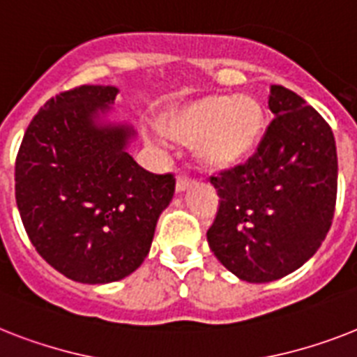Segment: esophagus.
Returning a JSON list of instances; mask_svg holds the SVG:
<instances>
[{"label":"esophagus","mask_w":357,"mask_h":357,"mask_svg":"<svg viewBox=\"0 0 357 357\" xmlns=\"http://www.w3.org/2000/svg\"><path fill=\"white\" fill-rule=\"evenodd\" d=\"M190 185H192V179L187 178V176H178V179H176V190H178V192L187 190Z\"/></svg>","instance_id":"1"}]
</instances>
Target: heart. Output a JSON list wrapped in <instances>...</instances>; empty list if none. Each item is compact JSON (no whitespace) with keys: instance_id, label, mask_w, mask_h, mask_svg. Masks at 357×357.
<instances>
[{"instance_id":"obj_1","label":"heart","mask_w":357,"mask_h":357,"mask_svg":"<svg viewBox=\"0 0 357 357\" xmlns=\"http://www.w3.org/2000/svg\"><path fill=\"white\" fill-rule=\"evenodd\" d=\"M266 109L249 95H204L169 109L161 117V133L170 141L192 144L196 163L207 172H231L259 152L266 135ZM163 146L159 135H146Z\"/></svg>"}]
</instances>
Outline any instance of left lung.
Returning a JSON list of instances; mask_svg holds the SVG:
<instances>
[{"instance_id":"obj_1","label":"left lung","mask_w":357,"mask_h":357,"mask_svg":"<svg viewBox=\"0 0 357 357\" xmlns=\"http://www.w3.org/2000/svg\"><path fill=\"white\" fill-rule=\"evenodd\" d=\"M273 113L255 158L211 178L220 207L207 231L216 259L245 282L294 273L326 238L337 196L334 133L303 97L269 88Z\"/></svg>"}]
</instances>
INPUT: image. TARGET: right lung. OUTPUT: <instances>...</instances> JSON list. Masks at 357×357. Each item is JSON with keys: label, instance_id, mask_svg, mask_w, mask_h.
Masks as SVG:
<instances>
[{"label": "right lung", "instance_id": "add662e5", "mask_svg": "<svg viewBox=\"0 0 357 357\" xmlns=\"http://www.w3.org/2000/svg\"><path fill=\"white\" fill-rule=\"evenodd\" d=\"M119 89L80 86L47 100L16 158V204L29 238L56 271L108 284L143 264L172 202V174H152L128 153L135 132L109 123Z\"/></svg>", "mask_w": 357, "mask_h": 357}]
</instances>
